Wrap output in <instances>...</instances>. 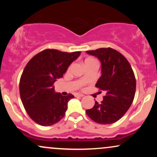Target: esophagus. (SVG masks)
<instances>
[{"instance_id": "obj_1", "label": "esophagus", "mask_w": 157, "mask_h": 157, "mask_svg": "<svg viewBox=\"0 0 157 157\" xmlns=\"http://www.w3.org/2000/svg\"><path fill=\"white\" fill-rule=\"evenodd\" d=\"M75 97H82L84 96V95H83V94H78V93H76V94H75Z\"/></svg>"}]
</instances>
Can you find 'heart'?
Listing matches in <instances>:
<instances>
[{"mask_svg":"<svg viewBox=\"0 0 157 157\" xmlns=\"http://www.w3.org/2000/svg\"><path fill=\"white\" fill-rule=\"evenodd\" d=\"M91 60H94V59H92V58H87L86 60H85V63L89 62V61H91Z\"/></svg>","mask_w":157,"mask_h":157,"instance_id":"heart-1","label":"heart"}]
</instances>
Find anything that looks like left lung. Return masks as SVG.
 <instances>
[{"label": "left lung", "mask_w": 157, "mask_h": 157, "mask_svg": "<svg viewBox=\"0 0 157 157\" xmlns=\"http://www.w3.org/2000/svg\"><path fill=\"white\" fill-rule=\"evenodd\" d=\"M87 54L101 63V76L97 88L105 91L103 100L86 112L91 120L107 125L118 121L128 110L136 92V79L132 68L122 54L111 48H101Z\"/></svg>", "instance_id": "8db88e82"}]
</instances>
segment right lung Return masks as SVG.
Returning a JSON list of instances; mask_svg holds the SVG:
<instances>
[{
	"label": "right lung",
	"mask_w": 157,
	"mask_h": 157,
	"mask_svg": "<svg viewBox=\"0 0 157 157\" xmlns=\"http://www.w3.org/2000/svg\"><path fill=\"white\" fill-rule=\"evenodd\" d=\"M80 53L46 49L27 63L20 80V95L27 113L36 123L52 125L64 117L68 102L74 95L55 92L53 85Z\"/></svg>",
	"instance_id": "right-lung-1"
}]
</instances>
